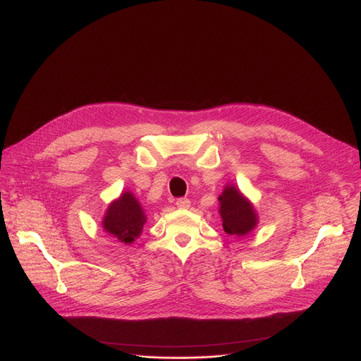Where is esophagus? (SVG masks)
<instances>
[{
	"mask_svg": "<svg viewBox=\"0 0 361 361\" xmlns=\"http://www.w3.org/2000/svg\"><path fill=\"white\" fill-rule=\"evenodd\" d=\"M176 207L179 209H188L190 207V201H189L188 197H179L178 201H176Z\"/></svg>",
	"mask_w": 361,
	"mask_h": 361,
	"instance_id": "esophagus-1",
	"label": "esophagus"
}]
</instances>
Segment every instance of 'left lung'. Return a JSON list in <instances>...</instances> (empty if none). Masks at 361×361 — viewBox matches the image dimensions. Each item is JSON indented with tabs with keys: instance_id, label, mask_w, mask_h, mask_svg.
Here are the masks:
<instances>
[{
	"instance_id": "obj_1",
	"label": "left lung",
	"mask_w": 361,
	"mask_h": 361,
	"mask_svg": "<svg viewBox=\"0 0 361 361\" xmlns=\"http://www.w3.org/2000/svg\"><path fill=\"white\" fill-rule=\"evenodd\" d=\"M224 231L229 235L243 236L257 225V214L247 199L235 186H226L219 196Z\"/></svg>"
}]
</instances>
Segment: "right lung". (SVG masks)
<instances>
[{"label":"right lung","instance_id":"add662e5","mask_svg":"<svg viewBox=\"0 0 361 361\" xmlns=\"http://www.w3.org/2000/svg\"><path fill=\"white\" fill-rule=\"evenodd\" d=\"M145 222L146 216L140 204L130 192H125L109 207L103 228L120 243L130 244L140 235Z\"/></svg>","mask_w":361,"mask_h":361}]
</instances>
